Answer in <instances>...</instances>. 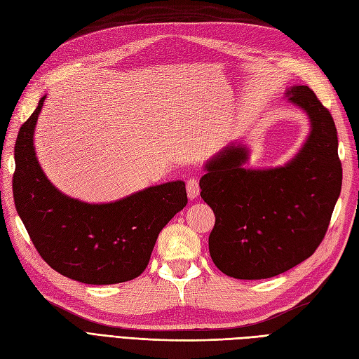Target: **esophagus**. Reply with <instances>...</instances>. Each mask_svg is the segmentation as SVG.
<instances>
[{"label": "esophagus", "mask_w": 359, "mask_h": 359, "mask_svg": "<svg viewBox=\"0 0 359 359\" xmlns=\"http://www.w3.org/2000/svg\"><path fill=\"white\" fill-rule=\"evenodd\" d=\"M199 191H201V189H199L198 180L196 178H190L187 181V194H189V198L190 199H196L199 196Z\"/></svg>", "instance_id": "34e87169"}]
</instances>
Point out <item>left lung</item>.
I'll list each match as a JSON object with an SVG mask.
<instances>
[{
	"instance_id": "1",
	"label": "left lung",
	"mask_w": 359,
	"mask_h": 359,
	"mask_svg": "<svg viewBox=\"0 0 359 359\" xmlns=\"http://www.w3.org/2000/svg\"><path fill=\"white\" fill-rule=\"evenodd\" d=\"M285 97L310 123L306 142L287 163L247 169L248 147L231 142L203 165L201 198L215 214L210 255L233 278H269L309 259L327 233L341 191L330 111L306 85L289 86Z\"/></svg>"
}]
</instances>
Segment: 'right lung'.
<instances>
[{"label": "right lung", "mask_w": 359, "mask_h": 359, "mask_svg": "<svg viewBox=\"0 0 359 359\" xmlns=\"http://www.w3.org/2000/svg\"><path fill=\"white\" fill-rule=\"evenodd\" d=\"M46 95L19 130L13 196L32 244L60 274L86 285H115L144 273L160 231L187 205L186 182L151 186L106 203L60 191L36 156L34 128Z\"/></svg>", "instance_id": "1"}]
</instances>
